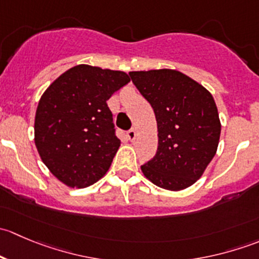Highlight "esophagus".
<instances>
[{"label": "esophagus", "mask_w": 259, "mask_h": 259, "mask_svg": "<svg viewBox=\"0 0 259 259\" xmlns=\"http://www.w3.org/2000/svg\"><path fill=\"white\" fill-rule=\"evenodd\" d=\"M126 135H127V138H129L130 142H134L135 138H137V132H135V129H130V130H127Z\"/></svg>", "instance_id": "1"}]
</instances>
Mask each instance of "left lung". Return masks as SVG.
Here are the masks:
<instances>
[{"instance_id":"left-lung-1","label":"left lung","mask_w":259,"mask_h":259,"mask_svg":"<svg viewBox=\"0 0 259 259\" xmlns=\"http://www.w3.org/2000/svg\"><path fill=\"white\" fill-rule=\"evenodd\" d=\"M149 101L158 125V150L143 174L158 187L182 190L194 184L218 148L221 121L209 91L170 69L129 72Z\"/></svg>"}]
</instances>
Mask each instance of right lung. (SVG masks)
I'll use <instances>...</instances> for the list:
<instances>
[{
  "label": "right lung",
  "instance_id": "1",
  "mask_svg": "<svg viewBox=\"0 0 259 259\" xmlns=\"http://www.w3.org/2000/svg\"><path fill=\"white\" fill-rule=\"evenodd\" d=\"M129 81L124 71L77 65L41 96L36 148L49 170L67 187H89L110 168L121 142L106 101Z\"/></svg>",
  "mask_w": 259,
  "mask_h": 259
}]
</instances>
